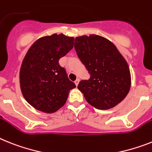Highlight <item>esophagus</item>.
Wrapping results in <instances>:
<instances>
[{
	"label": "esophagus",
	"mask_w": 152,
	"mask_h": 152,
	"mask_svg": "<svg viewBox=\"0 0 152 152\" xmlns=\"http://www.w3.org/2000/svg\"><path fill=\"white\" fill-rule=\"evenodd\" d=\"M79 82H80V79H76V80H75V84H76V86H78Z\"/></svg>",
	"instance_id": "esophagus-1"
}]
</instances>
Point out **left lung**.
<instances>
[{"label":"left lung","instance_id":"1","mask_svg":"<svg viewBox=\"0 0 152 152\" xmlns=\"http://www.w3.org/2000/svg\"><path fill=\"white\" fill-rule=\"evenodd\" d=\"M74 47L90 75L78 85L86 101L99 110L110 109L121 103L130 90L131 73L115 45L104 37L90 35L76 37Z\"/></svg>","mask_w":152,"mask_h":152}]
</instances>
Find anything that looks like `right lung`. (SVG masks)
<instances>
[{
  "instance_id": "add662e5",
  "label": "right lung",
  "mask_w": 152,
  "mask_h": 152,
  "mask_svg": "<svg viewBox=\"0 0 152 152\" xmlns=\"http://www.w3.org/2000/svg\"><path fill=\"white\" fill-rule=\"evenodd\" d=\"M74 38L53 34L30 47L20 69V86L26 101L45 113H54L66 104L76 87L58 60L73 47Z\"/></svg>"
}]
</instances>
